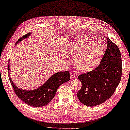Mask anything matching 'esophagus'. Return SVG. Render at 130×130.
Returning a JSON list of instances; mask_svg holds the SVG:
<instances>
[{"instance_id":"obj_1","label":"esophagus","mask_w":130,"mask_h":130,"mask_svg":"<svg viewBox=\"0 0 130 130\" xmlns=\"http://www.w3.org/2000/svg\"><path fill=\"white\" fill-rule=\"evenodd\" d=\"M70 77H71V79H74L75 78V73H73V72H72V73H71V74H70Z\"/></svg>"}]
</instances>
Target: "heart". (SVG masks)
I'll return each instance as SVG.
<instances>
[{"label": "heart", "instance_id": "1", "mask_svg": "<svg viewBox=\"0 0 130 130\" xmlns=\"http://www.w3.org/2000/svg\"><path fill=\"white\" fill-rule=\"evenodd\" d=\"M70 51L75 57V66L81 71H88L99 64L104 52L101 42L93 41L85 36L73 39L70 45Z\"/></svg>", "mask_w": 130, "mask_h": 130}]
</instances>
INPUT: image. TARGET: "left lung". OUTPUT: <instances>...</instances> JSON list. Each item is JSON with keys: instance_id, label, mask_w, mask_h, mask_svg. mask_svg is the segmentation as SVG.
Wrapping results in <instances>:
<instances>
[{"instance_id": "1", "label": "left lung", "mask_w": 130, "mask_h": 130, "mask_svg": "<svg viewBox=\"0 0 130 130\" xmlns=\"http://www.w3.org/2000/svg\"><path fill=\"white\" fill-rule=\"evenodd\" d=\"M122 74V61L117 46L107 38V49L95 70L80 74L82 84L77 93L79 101L87 106L101 105L109 99L119 85Z\"/></svg>"}]
</instances>
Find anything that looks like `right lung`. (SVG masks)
<instances>
[{
    "instance_id": "right-lung-1",
    "label": "right lung",
    "mask_w": 130,
    "mask_h": 130,
    "mask_svg": "<svg viewBox=\"0 0 130 130\" xmlns=\"http://www.w3.org/2000/svg\"><path fill=\"white\" fill-rule=\"evenodd\" d=\"M31 34V32H29L23 36L18 39L15 45L24 39L27 38ZM9 61L8 73H9ZM9 77L14 91L17 96L26 104L34 107H42L48 104L55 96L57 89L60 86L70 79V75L69 71H60L54 74L52 76L47 79L44 84L40 87L34 90L27 91L19 88L15 85L11 78L10 77L9 74Z\"/></svg>"
}]
</instances>
